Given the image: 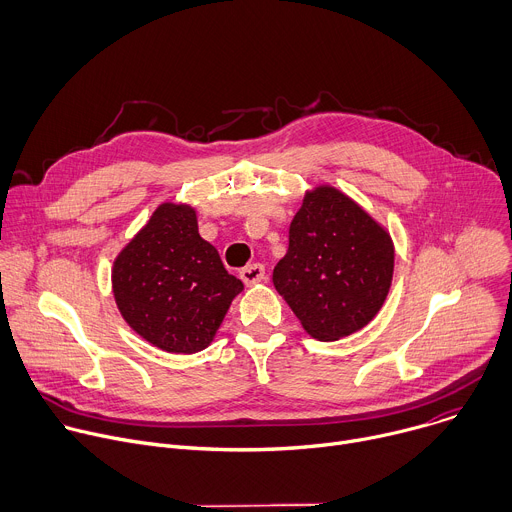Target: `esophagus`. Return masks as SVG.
I'll list each match as a JSON object with an SVG mask.
<instances>
[{"instance_id":"34e87169","label":"esophagus","mask_w":512,"mask_h":512,"mask_svg":"<svg viewBox=\"0 0 512 512\" xmlns=\"http://www.w3.org/2000/svg\"><path fill=\"white\" fill-rule=\"evenodd\" d=\"M239 275H241L245 285H255V283H261L265 279V267L261 263H251V265L243 267Z\"/></svg>"}]
</instances>
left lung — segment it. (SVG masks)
<instances>
[{
  "label": "left lung",
  "instance_id": "8db88e82",
  "mask_svg": "<svg viewBox=\"0 0 512 512\" xmlns=\"http://www.w3.org/2000/svg\"><path fill=\"white\" fill-rule=\"evenodd\" d=\"M389 231L342 190H306L289 225V247L273 269V285L316 340L332 342L367 326L393 281Z\"/></svg>",
  "mask_w": 512,
  "mask_h": 512
}]
</instances>
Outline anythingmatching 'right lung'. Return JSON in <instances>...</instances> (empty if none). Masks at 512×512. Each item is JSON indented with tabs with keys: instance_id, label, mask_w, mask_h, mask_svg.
I'll list each match as a JSON object with an SVG mask.
<instances>
[{
	"instance_id": "obj_1",
	"label": "right lung",
	"mask_w": 512,
	"mask_h": 512,
	"mask_svg": "<svg viewBox=\"0 0 512 512\" xmlns=\"http://www.w3.org/2000/svg\"><path fill=\"white\" fill-rule=\"evenodd\" d=\"M119 314L145 342L194 354L210 346L243 281L200 237L196 208L162 202L111 267Z\"/></svg>"
}]
</instances>
